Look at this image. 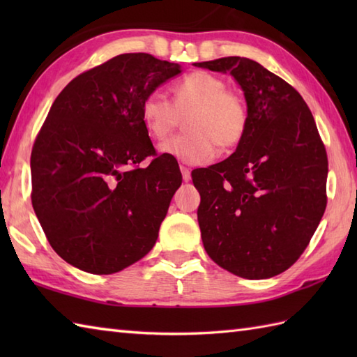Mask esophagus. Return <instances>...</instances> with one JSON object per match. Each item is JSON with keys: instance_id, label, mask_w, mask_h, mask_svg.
<instances>
[{"instance_id": "34e87169", "label": "esophagus", "mask_w": 357, "mask_h": 357, "mask_svg": "<svg viewBox=\"0 0 357 357\" xmlns=\"http://www.w3.org/2000/svg\"><path fill=\"white\" fill-rule=\"evenodd\" d=\"M179 169H181V173H183V179L185 181V183H188V181L192 179V172H190V169H188V167H185V165H181Z\"/></svg>"}]
</instances>
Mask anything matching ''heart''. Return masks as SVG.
Here are the masks:
<instances>
[{
	"instance_id": "heart-1",
	"label": "heart",
	"mask_w": 357,
	"mask_h": 357,
	"mask_svg": "<svg viewBox=\"0 0 357 357\" xmlns=\"http://www.w3.org/2000/svg\"><path fill=\"white\" fill-rule=\"evenodd\" d=\"M185 116V130L164 142L161 150L179 161L201 165L238 147L248 128L244 96L227 90V82L208 72H193L173 87L172 100L153 90L142 100L141 119L151 139L169 138Z\"/></svg>"
}]
</instances>
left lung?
Here are the masks:
<instances>
[{
  "label": "left lung",
  "mask_w": 357,
  "mask_h": 357,
  "mask_svg": "<svg viewBox=\"0 0 357 357\" xmlns=\"http://www.w3.org/2000/svg\"><path fill=\"white\" fill-rule=\"evenodd\" d=\"M195 66L230 72L250 115L230 158L192 172L204 248L236 276L280 275L304 253L327 207L328 159L314 118L298 90L253 59Z\"/></svg>",
  "instance_id": "8db88e82"
}]
</instances>
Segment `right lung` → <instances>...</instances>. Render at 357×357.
<instances>
[{
    "mask_svg": "<svg viewBox=\"0 0 357 357\" xmlns=\"http://www.w3.org/2000/svg\"><path fill=\"white\" fill-rule=\"evenodd\" d=\"M178 73L179 64L123 53L73 78L52 104L30 156V196L49 244L73 267L112 275L153 248L183 176L156 153L141 104Z\"/></svg>",
    "mask_w": 357,
    "mask_h": 357,
    "instance_id": "1",
    "label": "right lung"
}]
</instances>
